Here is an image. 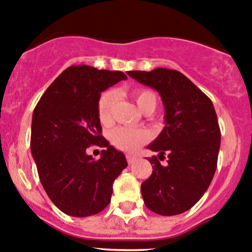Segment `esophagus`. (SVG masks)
Wrapping results in <instances>:
<instances>
[{
    "mask_svg": "<svg viewBox=\"0 0 252 252\" xmlns=\"http://www.w3.org/2000/svg\"><path fill=\"white\" fill-rule=\"evenodd\" d=\"M126 160H128L129 164H133L136 160V157H134V156H126Z\"/></svg>",
    "mask_w": 252,
    "mask_h": 252,
    "instance_id": "esophagus-1",
    "label": "esophagus"
}]
</instances>
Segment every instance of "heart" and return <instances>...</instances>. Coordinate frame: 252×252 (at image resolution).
<instances>
[{
	"instance_id": "1",
	"label": "heart",
	"mask_w": 252,
	"mask_h": 252,
	"mask_svg": "<svg viewBox=\"0 0 252 252\" xmlns=\"http://www.w3.org/2000/svg\"><path fill=\"white\" fill-rule=\"evenodd\" d=\"M116 95L112 91L105 92L99 99L97 104V115L101 123L107 124L112 118V107L115 104ZM134 99L136 101L137 107L145 112V111H155L157 107V96L152 91L141 89L134 93ZM111 142L113 146L124 152H135L142 144L147 140V134L144 130L128 126H119L116 128L110 135Z\"/></svg>"
}]
</instances>
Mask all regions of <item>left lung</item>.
<instances>
[{
	"label": "left lung",
	"instance_id": "8db88e82",
	"mask_svg": "<svg viewBox=\"0 0 252 252\" xmlns=\"http://www.w3.org/2000/svg\"><path fill=\"white\" fill-rule=\"evenodd\" d=\"M131 78L159 93L165 126L147 148L152 175L141 184L145 205L153 213L173 216L189 210L206 192L216 171L221 131L211 100L176 70L158 67L128 71ZM168 157L166 166L159 159Z\"/></svg>",
	"mask_w": 252,
	"mask_h": 252
}]
</instances>
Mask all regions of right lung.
I'll return each mask as SVG.
<instances>
[{"instance_id": "1", "label": "right lung", "mask_w": 252, "mask_h": 252, "mask_svg": "<svg viewBox=\"0 0 252 252\" xmlns=\"http://www.w3.org/2000/svg\"><path fill=\"white\" fill-rule=\"evenodd\" d=\"M126 79L121 71L70 66L36 105L31 124V153L44 190L66 215L87 217L111 202L113 182L128 166L126 156L101 135L97 104L108 87ZM91 144L102 147L95 161Z\"/></svg>"}]
</instances>
